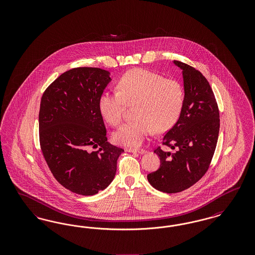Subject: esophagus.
<instances>
[{
  "label": "esophagus",
  "mask_w": 255,
  "mask_h": 255,
  "mask_svg": "<svg viewBox=\"0 0 255 255\" xmlns=\"http://www.w3.org/2000/svg\"><path fill=\"white\" fill-rule=\"evenodd\" d=\"M126 151L132 152V153H138V154H144L146 152L145 149H142V148H129V149H126Z\"/></svg>",
  "instance_id": "esophagus-1"
}]
</instances>
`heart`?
Listing matches in <instances>:
<instances>
[{
	"instance_id": "b5f03b06",
	"label": "heart",
	"mask_w": 255,
	"mask_h": 255,
	"mask_svg": "<svg viewBox=\"0 0 255 255\" xmlns=\"http://www.w3.org/2000/svg\"><path fill=\"white\" fill-rule=\"evenodd\" d=\"M118 88L119 91L102 93L98 101L102 117L113 126L123 122L128 105L135 104V119L114 133L118 144L139 145L153 130L166 132L178 122L184 103V90L177 79L136 69L125 73Z\"/></svg>"
}]
</instances>
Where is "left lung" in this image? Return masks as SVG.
<instances>
[{"label": "left lung", "mask_w": 255, "mask_h": 255, "mask_svg": "<svg viewBox=\"0 0 255 255\" xmlns=\"http://www.w3.org/2000/svg\"><path fill=\"white\" fill-rule=\"evenodd\" d=\"M182 70L184 103L176 124L164 134L154 153L160 166L147 175L150 184L161 192L178 193L192 186L209 168L218 141L220 114L206 77L193 67L174 61ZM171 147V153L166 149Z\"/></svg>", "instance_id": "8db88e82"}]
</instances>
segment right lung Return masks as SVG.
I'll return each mask as SVG.
<instances>
[{
	"label": "right lung",
	"mask_w": 255,
	"mask_h": 255,
	"mask_svg": "<svg viewBox=\"0 0 255 255\" xmlns=\"http://www.w3.org/2000/svg\"><path fill=\"white\" fill-rule=\"evenodd\" d=\"M111 81L109 71L79 67L62 73L44 92L39 139L56 181L73 193L92 196L115 178L124 150L107 142L98 101ZM98 147L97 151L90 148Z\"/></svg>",
	"instance_id": "1"
}]
</instances>
